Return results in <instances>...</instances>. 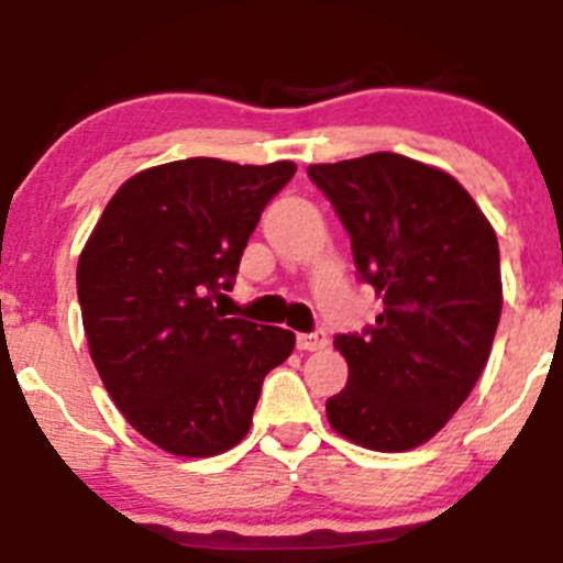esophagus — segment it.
<instances>
[{
	"label": "esophagus",
	"instance_id": "esophagus-1",
	"mask_svg": "<svg viewBox=\"0 0 563 563\" xmlns=\"http://www.w3.org/2000/svg\"><path fill=\"white\" fill-rule=\"evenodd\" d=\"M325 345H329V334H325V331L298 334V347H301V351H323Z\"/></svg>",
	"mask_w": 563,
	"mask_h": 563
}]
</instances>
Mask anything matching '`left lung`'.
<instances>
[{"instance_id":"8db88e82","label":"left lung","mask_w":563,"mask_h":563,"mask_svg":"<svg viewBox=\"0 0 563 563\" xmlns=\"http://www.w3.org/2000/svg\"><path fill=\"white\" fill-rule=\"evenodd\" d=\"M351 234L376 325L336 334L347 384L325 400L340 437L411 451L445 428L484 373L503 309L492 223L448 170L393 152L309 165Z\"/></svg>"}]
</instances>
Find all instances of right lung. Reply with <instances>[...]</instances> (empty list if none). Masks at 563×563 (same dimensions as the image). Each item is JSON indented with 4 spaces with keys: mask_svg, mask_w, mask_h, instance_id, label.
I'll return each instance as SVG.
<instances>
[{
    "mask_svg": "<svg viewBox=\"0 0 563 563\" xmlns=\"http://www.w3.org/2000/svg\"><path fill=\"white\" fill-rule=\"evenodd\" d=\"M296 163L190 157L141 170L107 201L77 265L90 358L137 433L185 459L249 433L262 382L296 347L216 307L265 205Z\"/></svg>",
    "mask_w": 563,
    "mask_h": 563,
    "instance_id": "obj_1",
    "label": "right lung"
}]
</instances>
